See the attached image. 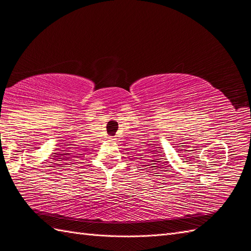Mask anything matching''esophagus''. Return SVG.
<instances>
[{
    "label": "esophagus",
    "mask_w": 251,
    "mask_h": 251,
    "mask_svg": "<svg viewBox=\"0 0 251 251\" xmlns=\"http://www.w3.org/2000/svg\"><path fill=\"white\" fill-rule=\"evenodd\" d=\"M108 140H109V142H114V140H116V139L114 137H109Z\"/></svg>",
    "instance_id": "1"
}]
</instances>
